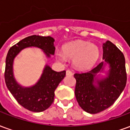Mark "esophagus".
<instances>
[{
  "mask_svg": "<svg viewBox=\"0 0 130 130\" xmlns=\"http://www.w3.org/2000/svg\"><path fill=\"white\" fill-rule=\"evenodd\" d=\"M66 74L67 75H73V73H72V71H70V70H68L66 71Z\"/></svg>",
  "mask_w": 130,
  "mask_h": 130,
  "instance_id": "obj_1",
  "label": "esophagus"
}]
</instances>
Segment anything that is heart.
I'll return each instance as SVG.
<instances>
[{"label":"heart","mask_w":130,"mask_h":130,"mask_svg":"<svg viewBox=\"0 0 130 130\" xmlns=\"http://www.w3.org/2000/svg\"><path fill=\"white\" fill-rule=\"evenodd\" d=\"M62 51H57L56 57L60 62H65L68 57L73 59L74 66L82 70L90 69L99 57V49L95 44L84 41H76L65 44Z\"/></svg>","instance_id":"heart-1"}]
</instances>
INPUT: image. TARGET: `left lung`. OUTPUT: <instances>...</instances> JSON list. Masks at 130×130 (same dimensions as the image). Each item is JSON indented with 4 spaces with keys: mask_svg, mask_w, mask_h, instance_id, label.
<instances>
[{
    "mask_svg": "<svg viewBox=\"0 0 130 130\" xmlns=\"http://www.w3.org/2000/svg\"><path fill=\"white\" fill-rule=\"evenodd\" d=\"M110 65L106 79L97 81L98 86L93 84L96 74L103 69L104 61L91 70L77 72L75 96L82 109L90 113H98L113 104L126 86L127 72L124 55L114 44L106 41L103 44V58Z\"/></svg>",
    "mask_w": 130,
    "mask_h": 130,
    "instance_id": "8db88e82",
    "label": "left lung"
}]
</instances>
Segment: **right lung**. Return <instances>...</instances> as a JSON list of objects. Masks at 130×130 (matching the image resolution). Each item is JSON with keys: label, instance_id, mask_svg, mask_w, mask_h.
I'll return each instance as SVG.
<instances>
[{"label": "right lung", "instance_id": "add662e5", "mask_svg": "<svg viewBox=\"0 0 130 130\" xmlns=\"http://www.w3.org/2000/svg\"><path fill=\"white\" fill-rule=\"evenodd\" d=\"M54 42V38L50 36L31 35L12 46L7 54L4 74L6 86L17 102L30 111H43L51 106L54 100V91L65 77L66 72H56L46 65L37 84L30 88H22L13 77V60L21 49L28 46L42 48L49 57L55 52Z\"/></svg>", "mask_w": 130, "mask_h": 130}]
</instances>
